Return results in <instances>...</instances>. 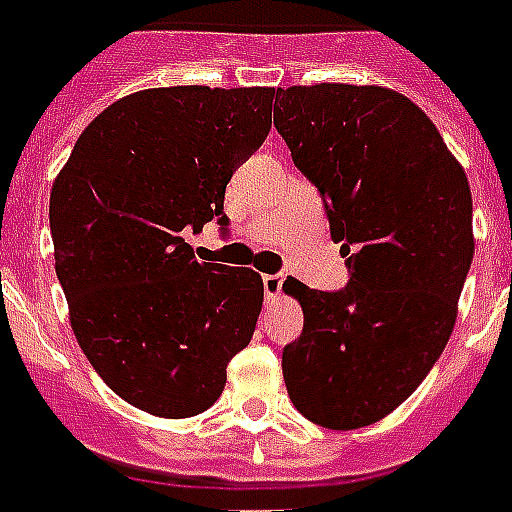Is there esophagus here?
Returning a JSON list of instances; mask_svg holds the SVG:
<instances>
[{
    "label": "esophagus",
    "mask_w": 512,
    "mask_h": 512,
    "mask_svg": "<svg viewBox=\"0 0 512 512\" xmlns=\"http://www.w3.org/2000/svg\"><path fill=\"white\" fill-rule=\"evenodd\" d=\"M263 289H265V299H268V304H270L278 294H281V289H283L281 273H273V276H263Z\"/></svg>",
    "instance_id": "obj_1"
}]
</instances>
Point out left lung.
Instances as JSON below:
<instances>
[{
	"instance_id": "left-lung-1",
	"label": "left lung",
	"mask_w": 512,
	"mask_h": 512,
	"mask_svg": "<svg viewBox=\"0 0 512 512\" xmlns=\"http://www.w3.org/2000/svg\"><path fill=\"white\" fill-rule=\"evenodd\" d=\"M273 124L349 265L341 291L283 283L304 312L283 349L286 390L309 422L367 427L419 388L453 333L474 257L471 187L432 119L380 85L278 88Z\"/></svg>"
}]
</instances>
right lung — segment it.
<instances>
[{
	"instance_id": "obj_1",
	"label": "right lung",
	"mask_w": 512,
	"mask_h": 512,
	"mask_svg": "<svg viewBox=\"0 0 512 512\" xmlns=\"http://www.w3.org/2000/svg\"><path fill=\"white\" fill-rule=\"evenodd\" d=\"M276 88H148L77 137L49 203L57 278L83 354L122 401L203 414L255 333L263 278L197 263L182 231L226 223V184L270 132Z\"/></svg>"
}]
</instances>
